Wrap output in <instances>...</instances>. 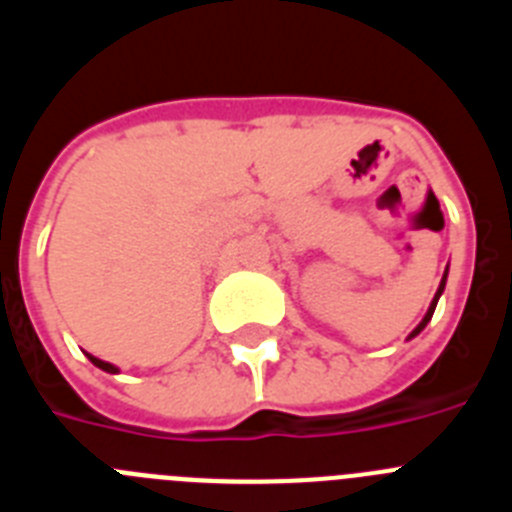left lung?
<instances>
[{
  "mask_svg": "<svg viewBox=\"0 0 512 512\" xmlns=\"http://www.w3.org/2000/svg\"><path fill=\"white\" fill-rule=\"evenodd\" d=\"M446 277H449V266H446V271H443V277H441V284H438V289H436V295H433L431 305H428V312H425V315H423V320H420V323H418V325H415V330H413V333H410V336H408V341H410V338H415V336H418L420 330H423V328H425V325L431 323V318H433V312H436V305H438V297H441V295H443V289H446Z\"/></svg>",
  "mask_w": 512,
  "mask_h": 512,
  "instance_id": "8db88e82",
  "label": "left lung"
}]
</instances>
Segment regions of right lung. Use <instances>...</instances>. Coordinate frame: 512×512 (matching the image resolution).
Returning <instances> with one entry per match:
<instances>
[{"label":"right lung","instance_id":"obj_1","mask_svg":"<svg viewBox=\"0 0 512 512\" xmlns=\"http://www.w3.org/2000/svg\"><path fill=\"white\" fill-rule=\"evenodd\" d=\"M87 356H89V361H92L94 366H99V369H102V372H107V374L120 372V369H117L115 364H110V361H102V359H97V356H92V354H87Z\"/></svg>","mask_w":512,"mask_h":512}]
</instances>
